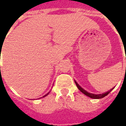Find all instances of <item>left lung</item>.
<instances>
[{
    "mask_svg": "<svg viewBox=\"0 0 126 126\" xmlns=\"http://www.w3.org/2000/svg\"><path fill=\"white\" fill-rule=\"evenodd\" d=\"M74 81H75V83L76 85V86H77V88H79V90H80V92H82V93L84 94H85L86 96L89 97L90 98H93V99H102V98L104 97L105 96H107V95L109 94V93L113 90V88H111V90H109V91H107V92H106V93H102V94H93V93H90L88 92H87L86 90H85L83 88H81L80 85L78 84V83H77L76 80H74Z\"/></svg>",
    "mask_w": 126,
    "mask_h": 126,
    "instance_id": "8db88e82",
    "label": "left lung"
}]
</instances>
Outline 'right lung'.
Masks as SVG:
<instances>
[{"mask_svg":"<svg viewBox=\"0 0 126 126\" xmlns=\"http://www.w3.org/2000/svg\"><path fill=\"white\" fill-rule=\"evenodd\" d=\"M49 94V93H47V94H46V95H44V96H43V97H46V96H47V94Z\"/></svg>","mask_w":126,"mask_h":126,"instance_id":"1","label":"right lung"}]
</instances>
